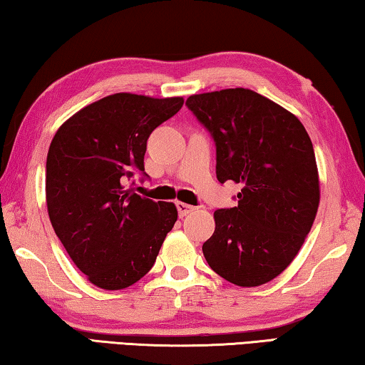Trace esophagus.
<instances>
[{
	"mask_svg": "<svg viewBox=\"0 0 365 365\" xmlns=\"http://www.w3.org/2000/svg\"><path fill=\"white\" fill-rule=\"evenodd\" d=\"M193 209L195 207L187 205V202H180V201L177 202V211H178V215H180V217H185V215L190 214L191 211H193Z\"/></svg>",
	"mask_w": 365,
	"mask_h": 365,
	"instance_id": "esophagus-1",
	"label": "esophagus"
}]
</instances>
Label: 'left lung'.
Instances as JSON below:
<instances>
[{"instance_id":"1","label":"left lung","mask_w":365,"mask_h":365,"mask_svg":"<svg viewBox=\"0 0 365 365\" xmlns=\"http://www.w3.org/2000/svg\"><path fill=\"white\" fill-rule=\"evenodd\" d=\"M187 106L215 141L217 180L243 183L238 206L214 212L202 255L233 285H264L292 264L316 219L312 141L298 117L248 88L191 95Z\"/></svg>"}]
</instances>
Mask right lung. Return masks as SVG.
Listing matches in <instances>:
<instances>
[{"label": "right lung", "mask_w": 365, "mask_h": 365, "mask_svg": "<svg viewBox=\"0 0 365 365\" xmlns=\"http://www.w3.org/2000/svg\"><path fill=\"white\" fill-rule=\"evenodd\" d=\"M183 98L115 93L58 128L46 158V206L73 264L93 285L123 289L145 277L177 220L174 202L133 193L146 141Z\"/></svg>", "instance_id": "add662e5"}]
</instances>
